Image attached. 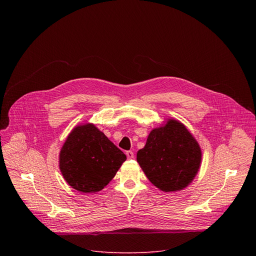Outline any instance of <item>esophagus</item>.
I'll return each instance as SVG.
<instances>
[{
    "instance_id": "obj_1",
    "label": "esophagus",
    "mask_w": 256,
    "mask_h": 256,
    "mask_svg": "<svg viewBox=\"0 0 256 256\" xmlns=\"http://www.w3.org/2000/svg\"><path fill=\"white\" fill-rule=\"evenodd\" d=\"M126 157H128V159H132V158H134V152H132V151H128V152L126 153Z\"/></svg>"
}]
</instances>
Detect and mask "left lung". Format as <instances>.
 <instances>
[{
    "label": "left lung",
    "mask_w": 256,
    "mask_h": 256,
    "mask_svg": "<svg viewBox=\"0 0 256 256\" xmlns=\"http://www.w3.org/2000/svg\"><path fill=\"white\" fill-rule=\"evenodd\" d=\"M136 161L146 176L162 192L186 188L198 174L202 162L198 142L176 120L152 130Z\"/></svg>",
    "instance_id": "1"
}]
</instances>
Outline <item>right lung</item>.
I'll list each match as a JSON object with an SVG mask.
<instances>
[{"label":"right lung","mask_w":256,"mask_h":256,"mask_svg":"<svg viewBox=\"0 0 256 256\" xmlns=\"http://www.w3.org/2000/svg\"><path fill=\"white\" fill-rule=\"evenodd\" d=\"M126 156L94 124L76 126L60 153V169L74 190L84 194L103 190L116 176Z\"/></svg>","instance_id":"add662e5"}]
</instances>
